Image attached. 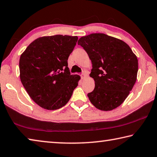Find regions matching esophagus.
<instances>
[{
  "label": "esophagus",
  "instance_id": "esophagus-1",
  "mask_svg": "<svg viewBox=\"0 0 157 157\" xmlns=\"http://www.w3.org/2000/svg\"><path fill=\"white\" fill-rule=\"evenodd\" d=\"M87 76H88V72H86V71H84V72H83L81 74V78L82 79H84L85 78H86Z\"/></svg>",
  "mask_w": 157,
  "mask_h": 157
}]
</instances>
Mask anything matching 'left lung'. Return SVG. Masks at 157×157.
Segmentation results:
<instances>
[{
	"instance_id": "1",
	"label": "left lung",
	"mask_w": 157,
	"mask_h": 157,
	"mask_svg": "<svg viewBox=\"0 0 157 157\" xmlns=\"http://www.w3.org/2000/svg\"><path fill=\"white\" fill-rule=\"evenodd\" d=\"M78 44L92 63L90 77L94 79L95 89L87 95L90 102L102 111L119 107L136 81V56L125 42L102 33L82 36Z\"/></svg>"
}]
</instances>
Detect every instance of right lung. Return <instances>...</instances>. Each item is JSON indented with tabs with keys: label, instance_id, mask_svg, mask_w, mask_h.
I'll list each match as a JSON object with an SVG mask.
<instances>
[{
	"label": "right lung",
	"instance_id": "obj_1",
	"mask_svg": "<svg viewBox=\"0 0 157 157\" xmlns=\"http://www.w3.org/2000/svg\"><path fill=\"white\" fill-rule=\"evenodd\" d=\"M77 36H42L29 45L20 57V79L28 95L41 107L56 110L67 104L80 79L71 75L69 55Z\"/></svg>",
	"mask_w": 157,
	"mask_h": 157
}]
</instances>
